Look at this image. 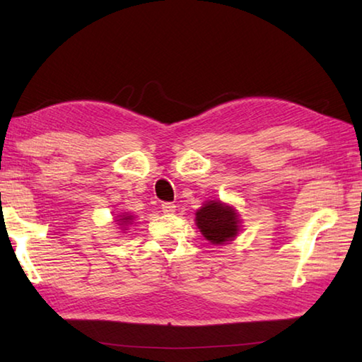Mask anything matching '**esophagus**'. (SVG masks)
I'll use <instances>...</instances> for the list:
<instances>
[{
    "label": "esophagus",
    "mask_w": 362,
    "mask_h": 362,
    "mask_svg": "<svg viewBox=\"0 0 362 362\" xmlns=\"http://www.w3.org/2000/svg\"><path fill=\"white\" fill-rule=\"evenodd\" d=\"M161 209L164 214H174L175 212V204L173 203H163L161 204Z\"/></svg>",
    "instance_id": "esophagus-1"
}]
</instances>
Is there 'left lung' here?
Returning a JSON list of instances; mask_svg holds the SVG:
<instances>
[{
	"mask_svg": "<svg viewBox=\"0 0 362 362\" xmlns=\"http://www.w3.org/2000/svg\"><path fill=\"white\" fill-rule=\"evenodd\" d=\"M196 226L214 246L233 241L241 231V217L235 207L220 199H211L196 211Z\"/></svg>",
	"mask_w": 362,
	"mask_h": 362,
	"instance_id": "1",
	"label": "left lung"
}]
</instances>
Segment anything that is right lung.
<instances>
[{"instance_id": "obj_1", "label": "right lung", "mask_w": 362, "mask_h": 362, "mask_svg": "<svg viewBox=\"0 0 362 362\" xmlns=\"http://www.w3.org/2000/svg\"><path fill=\"white\" fill-rule=\"evenodd\" d=\"M134 217L132 214H127V212H121L119 216H116V218H115V222H116V225L119 226V230H121V233H126L127 230H129V226H132V223H134Z\"/></svg>"}]
</instances>
